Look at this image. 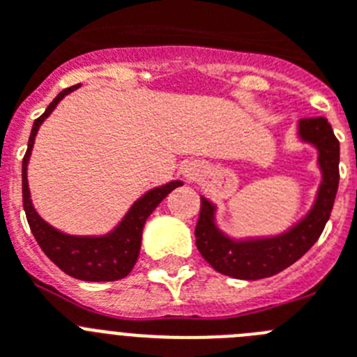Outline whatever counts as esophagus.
Returning a JSON list of instances; mask_svg holds the SVG:
<instances>
[{
	"label": "esophagus",
	"instance_id": "1",
	"mask_svg": "<svg viewBox=\"0 0 357 357\" xmlns=\"http://www.w3.org/2000/svg\"><path fill=\"white\" fill-rule=\"evenodd\" d=\"M182 173H184V176L188 178V181H195V178H198V176H200V173H202L200 164H197V162L184 164Z\"/></svg>",
	"mask_w": 357,
	"mask_h": 357
}]
</instances>
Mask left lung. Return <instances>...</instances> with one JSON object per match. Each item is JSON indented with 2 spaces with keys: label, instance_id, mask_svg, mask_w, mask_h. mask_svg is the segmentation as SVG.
I'll return each instance as SVG.
<instances>
[{
  "label": "left lung",
  "instance_id": "obj_1",
  "mask_svg": "<svg viewBox=\"0 0 357 357\" xmlns=\"http://www.w3.org/2000/svg\"><path fill=\"white\" fill-rule=\"evenodd\" d=\"M296 139L317 150L320 184L307 213L282 232L234 238L218 223L216 204L202 195L200 218L195 229L197 247L216 272L241 280L266 279L291 266L320 238L338 191L340 143L326 118L301 119Z\"/></svg>",
  "mask_w": 357,
  "mask_h": 357
}]
</instances>
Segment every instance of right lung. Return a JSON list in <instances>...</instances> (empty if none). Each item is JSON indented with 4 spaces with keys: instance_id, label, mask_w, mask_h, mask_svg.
Listing matches in <instances>:
<instances>
[{
    "instance_id": "add662e5",
    "label": "right lung",
    "mask_w": 357,
    "mask_h": 357,
    "mask_svg": "<svg viewBox=\"0 0 357 357\" xmlns=\"http://www.w3.org/2000/svg\"><path fill=\"white\" fill-rule=\"evenodd\" d=\"M78 87L80 85H73L69 89L56 94L48 109L44 110V114L33 121L30 139H28V150L23 159V207L33 238L37 239L44 254L48 255L62 272L75 279L89 280V282H110V280L123 279L130 273L135 261L139 257L141 238H143V229L148 216L157 209V206L173 189L184 182L172 181L151 188L132 204L130 209L121 218V222L105 234H68L43 220L31 204L30 188H28V162H30L31 148L44 119L52 114L55 107L62 102V98Z\"/></svg>"
}]
</instances>
